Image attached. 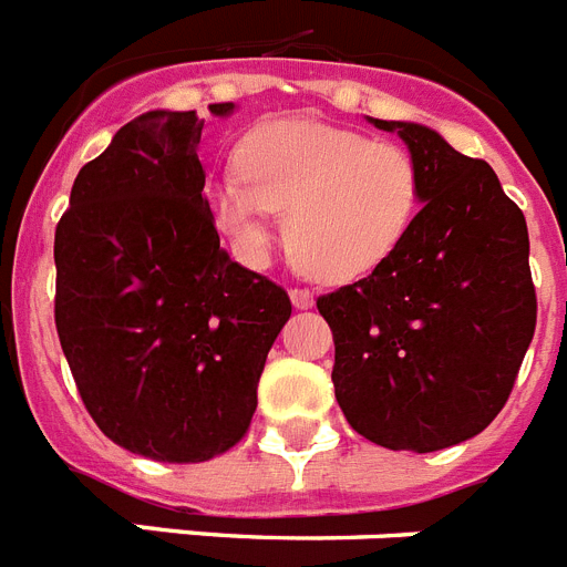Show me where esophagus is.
I'll use <instances>...</instances> for the list:
<instances>
[{
  "label": "esophagus",
  "mask_w": 567,
  "mask_h": 567,
  "mask_svg": "<svg viewBox=\"0 0 567 567\" xmlns=\"http://www.w3.org/2000/svg\"><path fill=\"white\" fill-rule=\"evenodd\" d=\"M290 302H293L297 311H308V308H313V293L305 288H293L290 290Z\"/></svg>",
  "instance_id": "1"
}]
</instances>
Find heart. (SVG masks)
<instances>
[{
    "label": "heart",
    "mask_w": 567,
    "mask_h": 567,
    "mask_svg": "<svg viewBox=\"0 0 567 567\" xmlns=\"http://www.w3.org/2000/svg\"><path fill=\"white\" fill-rule=\"evenodd\" d=\"M239 176L210 185V210L250 259L270 245V214H285V245L302 274L357 282L391 259L422 205L411 151L311 116L268 120L236 145Z\"/></svg>",
    "instance_id": "1"
}]
</instances>
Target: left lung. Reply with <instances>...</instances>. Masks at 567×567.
I'll return each mask as SVG.
<instances>
[{
    "instance_id": "obj_1",
    "label": "left lung",
    "mask_w": 567,
    "mask_h": 567,
    "mask_svg": "<svg viewBox=\"0 0 567 567\" xmlns=\"http://www.w3.org/2000/svg\"><path fill=\"white\" fill-rule=\"evenodd\" d=\"M368 122L402 136L422 208L382 268L317 308L344 420L382 447L431 454L485 431L508 402L536 328L528 225L488 162L416 122Z\"/></svg>"
}]
</instances>
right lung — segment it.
Listing matches in <instances>:
<instances>
[{"label": "right lung", "mask_w": 567, "mask_h": 567, "mask_svg": "<svg viewBox=\"0 0 567 567\" xmlns=\"http://www.w3.org/2000/svg\"><path fill=\"white\" fill-rule=\"evenodd\" d=\"M202 125L196 111H147L120 127L79 171L53 243L79 396L107 440L156 462H208L243 440L290 317L277 282L219 248Z\"/></svg>", "instance_id": "right-lung-1"}]
</instances>
